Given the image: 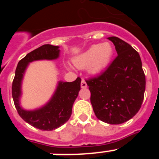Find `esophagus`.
Wrapping results in <instances>:
<instances>
[{
  "label": "esophagus",
  "instance_id": "34e87169",
  "mask_svg": "<svg viewBox=\"0 0 159 159\" xmlns=\"http://www.w3.org/2000/svg\"><path fill=\"white\" fill-rule=\"evenodd\" d=\"M80 86L82 88H86L87 86H88V85H87V83L85 82V80H82V81H81Z\"/></svg>",
  "mask_w": 159,
  "mask_h": 159
}]
</instances>
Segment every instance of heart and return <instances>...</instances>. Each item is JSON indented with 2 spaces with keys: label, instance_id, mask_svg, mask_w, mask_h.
I'll list each match as a JSON object with an SVG mask.
<instances>
[{
  "label": "heart",
  "instance_id": "1",
  "mask_svg": "<svg viewBox=\"0 0 159 159\" xmlns=\"http://www.w3.org/2000/svg\"><path fill=\"white\" fill-rule=\"evenodd\" d=\"M114 54L111 43L103 42L93 44L86 51L72 59L73 64L78 68H86L90 75H96L106 69Z\"/></svg>",
  "mask_w": 159,
  "mask_h": 159
}]
</instances>
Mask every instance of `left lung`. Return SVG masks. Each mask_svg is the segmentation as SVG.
<instances>
[{"label":"left lung","instance_id":"8db88e82","mask_svg":"<svg viewBox=\"0 0 159 159\" xmlns=\"http://www.w3.org/2000/svg\"><path fill=\"white\" fill-rule=\"evenodd\" d=\"M116 47L117 57L99 76L87 80L95 116L109 124H121L139 111L146 88L139 54L127 42L107 38Z\"/></svg>","mask_w":159,"mask_h":159}]
</instances>
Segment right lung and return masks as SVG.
<instances>
[{
	"label": "right lung",
	"mask_w": 159,
	"mask_h": 159,
	"mask_svg": "<svg viewBox=\"0 0 159 159\" xmlns=\"http://www.w3.org/2000/svg\"><path fill=\"white\" fill-rule=\"evenodd\" d=\"M60 47L44 44L28 53L16 67L12 86L14 104L19 116L32 127L42 130H52L61 127L70 119L73 103L80 90L81 79L73 82L60 80L57 89L47 103L34 110H25L20 106L22 81L28 66L36 60H53L60 57Z\"/></svg>",
	"instance_id": "obj_1"
}]
</instances>
